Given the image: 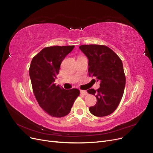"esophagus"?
Returning <instances> with one entry per match:
<instances>
[{
  "label": "esophagus",
  "mask_w": 153,
  "mask_h": 153,
  "mask_svg": "<svg viewBox=\"0 0 153 153\" xmlns=\"http://www.w3.org/2000/svg\"><path fill=\"white\" fill-rule=\"evenodd\" d=\"M80 92H81V94H82V95H84V96H87V95L88 94V93L87 92V91H86L81 90V91H80Z\"/></svg>",
  "instance_id": "1"
}]
</instances>
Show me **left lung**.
<instances>
[{"label":"left lung","mask_w":153,"mask_h":153,"mask_svg":"<svg viewBox=\"0 0 153 153\" xmlns=\"http://www.w3.org/2000/svg\"><path fill=\"white\" fill-rule=\"evenodd\" d=\"M79 49L88 58L89 76L101 82L96 91H87L97 99L96 105L90 107L89 111L97 117L108 116L117 108L124 91L126 76L121 59L104 45H82Z\"/></svg>","instance_id":"obj_1"}]
</instances>
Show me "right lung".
Wrapping results in <instances>:
<instances>
[{"instance_id": "right-lung-1", "label": "right lung", "mask_w": 153, "mask_h": 153, "mask_svg": "<svg viewBox=\"0 0 153 153\" xmlns=\"http://www.w3.org/2000/svg\"><path fill=\"white\" fill-rule=\"evenodd\" d=\"M74 45L44 48L32 59L29 76L33 92L40 107L52 117L68 115L80 94L77 89L65 90L54 84L61 62Z\"/></svg>"}]
</instances>
